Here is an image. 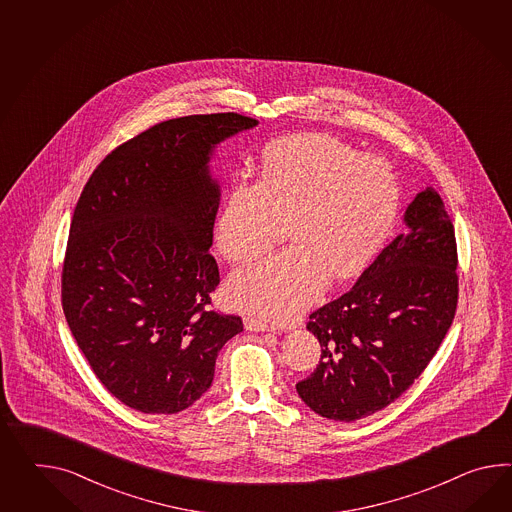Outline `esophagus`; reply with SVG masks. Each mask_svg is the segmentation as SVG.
<instances>
[{
	"label": "esophagus",
	"mask_w": 512,
	"mask_h": 512,
	"mask_svg": "<svg viewBox=\"0 0 512 512\" xmlns=\"http://www.w3.org/2000/svg\"><path fill=\"white\" fill-rule=\"evenodd\" d=\"M244 327L248 331H261V333H275L274 325L264 324L261 320L255 318H244Z\"/></svg>",
	"instance_id": "esophagus-1"
}]
</instances>
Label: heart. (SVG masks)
I'll return each instance as SVG.
<instances>
[{"label": "heart", "mask_w": 512, "mask_h": 512, "mask_svg": "<svg viewBox=\"0 0 512 512\" xmlns=\"http://www.w3.org/2000/svg\"><path fill=\"white\" fill-rule=\"evenodd\" d=\"M398 212V181L377 157L327 135H294L262 155L261 177L231 187L214 229L227 261L266 250L287 224L292 246L240 268L227 298L268 322H287L324 290L327 277L359 274L385 242Z\"/></svg>", "instance_id": "heart-1"}]
</instances>
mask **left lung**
Returning a JSON list of instances; mask_svg holds the SVG:
<instances>
[{"mask_svg":"<svg viewBox=\"0 0 512 512\" xmlns=\"http://www.w3.org/2000/svg\"><path fill=\"white\" fill-rule=\"evenodd\" d=\"M401 233L353 288L309 316L320 364L296 385L312 411L355 422L398 399L433 359L455 318L457 242L444 201L427 187Z\"/></svg>","mask_w":512,"mask_h":512,"instance_id":"obj_1","label":"left lung"}]
</instances>
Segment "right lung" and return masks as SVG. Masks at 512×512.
Wrapping results in <instances>:
<instances>
[{"mask_svg":"<svg viewBox=\"0 0 512 512\" xmlns=\"http://www.w3.org/2000/svg\"><path fill=\"white\" fill-rule=\"evenodd\" d=\"M257 124L218 113L153 125L98 164L75 205L64 316L103 387L135 411H185L244 329L240 316L209 309L220 283L209 161L216 144Z\"/></svg>","mask_w":512,"mask_h":512,"instance_id":"obj_1","label":"right lung"}]
</instances>
